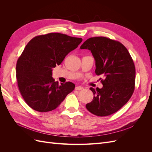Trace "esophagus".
Returning a JSON list of instances; mask_svg holds the SVG:
<instances>
[{
	"mask_svg": "<svg viewBox=\"0 0 152 152\" xmlns=\"http://www.w3.org/2000/svg\"><path fill=\"white\" fill-rule=\"evenodd\" d=\"M75 89L77 90V91H81V90L83 89V87H82V86H77V87H75Z\"/></svg>",
	"mask_w": 152,
	"mask_h": 152,
	"instance_id": "1",
	"label": "esophagus"
}]
</instances>
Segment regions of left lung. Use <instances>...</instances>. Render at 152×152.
Segmentation results:
<instances>
[{
  "label": "left lung",
  "mask_w": 152,
  "mask_h": 152,
  "mask_svg": "<svg viewBox=\"0 0 152 152\" xmlns=\"http://www.w3.org/2000/svg\"><path fill=\"white\" fill-rule=\"evenodd\" d=\"M80 49L91 50L96 61V74L104 77L102 89L90 88L94 98L86 108L99 117L117 112L129 100L135 88L136 69L129 53L120 42L104 37L88 39Z\"/></svg>",
  "instance_id": "1"
}]
</instances>
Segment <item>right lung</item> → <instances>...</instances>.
<instances>
[{
    "label": "right lung",
    "instance_id": "right-lung-1",
    "mask_svg": "<svg viewBox=\"0 0 152 152\" xmlns=\"http://www.w3.org/2000/svg\"><path fill=\"white\" fill-rule=\"evenodd\" d=\"M82 39L60 33L36 36L27 44L16 63L18 88L25 102L39 112L56 109L75 89L71 82L61 83L52 77L53 68L60 65Z\"/></svg>",
    "mask_w": 152,
    "mask_h": 152
}]
</instances>
